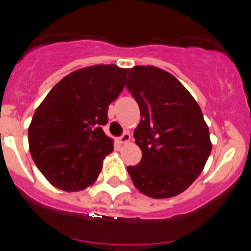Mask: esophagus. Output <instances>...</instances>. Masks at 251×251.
<instances>
[{
	"instance_id": "34e87169",
	"label": "esophagus",
	"mask_w": 251,
	"mask_h": 251,
	"mask_svg": "<svg viewBox=\"0 0 251 251\" xmlns=\"http://www.w3.org/2000/svg\"><path fill=\"white\" fill-rule=\"evenodd\" d=\"M129 139H131V135H129V133L128 132H124L123 133V135L120 136V142H122V144H126V142H128L129 141Z\"/></svg>"
}]
</instances>
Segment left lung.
I'll use <instances>...</instances> for the list:
<instances>
[{
    "mask_svg": "<svg viewBox=\"0 0 251 251\" xmlns=\"http://www.w3.org/2000/svg\"><path fill=\"white\" fill-rule=\"evenodd\" d=\"M126 88L140 107L134 129L141 161L127 167L135 188L151 198H170L195 182L211 154L210 132L201 110L170 73L136 66Z\"/></svg>",
    "mask_w": 251,
    "mask_h": 251,
    "instance_id": "1",
    "label": "left lung"
}]
</instances>
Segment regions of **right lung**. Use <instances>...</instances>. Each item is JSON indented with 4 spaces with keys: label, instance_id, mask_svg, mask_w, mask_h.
Listing matches in <instances>:
<instances>
[{
    "label": "right lung",
    "instance_id": "add662e5",
    "mask_svg": "<svg viewBox=\"0 0 251 251\" xmlns=\"http://www.w3.org/2000/svg\"><path fill=\"white\" fill-rule=\"evenodd\" d=\"M128 69L97 65L65 76L47 94L28 127L34 163L55 188L91 185L113 144L103 131L107 110L125 87Z\"/></svg>",
    "mask_w": 251,
    "mask_h": 251
}]
</instances>
